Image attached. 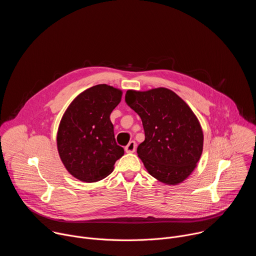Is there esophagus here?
<instances>
[{
  "label": "esophagus",
  "mask_w": 256,
  "mask_h": 256,
  "mask_svg": "<svg viewBox=\"0 0 256 256\" xmlns=\"http://www.w3.org/2000/svg\"><path fill=\"white\" fill-rule=\"evenodd\" d=\"M136 142H134V140H130V142L128 144V146H126L124 150H126V153H134V152L136 151Z\"/></svg>",
  "instance_id": "obj_1"
}]
</instances>
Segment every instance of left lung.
Masks as SVG:
<instances>
[{
  "instance_id": "8db88e82",
  "label": "left lung",
  "mask_w": 256,
  "mask_h": 256,
  "mask_svg": "<svg viewBox=\"0 0 256 256\" xmlns=\"http://www.w3.org/2000/svg\"><path fill=\"white\" fill-rule=\"evenodd\" d=\"M126 104L140 118L144 140L138 156L148 172L165 184L186 180L202 153L204 134L190 107L167 88L128 90Z\"/></svg>"
}]
</instances>
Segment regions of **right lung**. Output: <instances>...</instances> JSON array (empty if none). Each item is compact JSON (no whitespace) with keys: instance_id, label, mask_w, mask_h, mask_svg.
<instances>
[{"instance_id":"add662e5","label":"right lung","mask_w":256,"mask_h":256,"mask_svg":"<svg viewBox=\"0 0 256 256\" xmlns=\"http://www.w3.org/2000/svg\"><path fill=\"white\" fill-rule=\"evenodd\" d=\"M122 91L100 84L79 94L64 114L56 136L60 160L70 174L96 182L114 171L124 150L116 142L110 114Z\"/></svg>"}]
</instances>
